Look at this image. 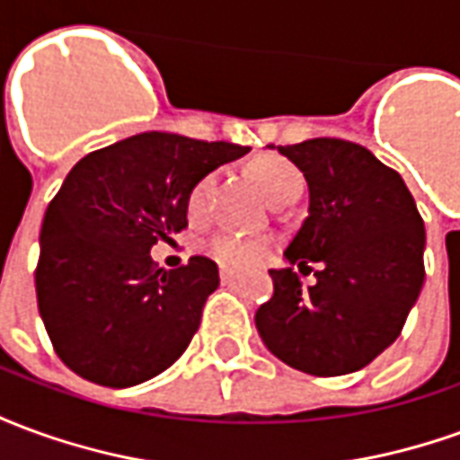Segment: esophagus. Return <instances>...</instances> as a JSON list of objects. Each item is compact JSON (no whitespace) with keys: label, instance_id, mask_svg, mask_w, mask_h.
<instances>
[{"label":"esophagus","instance_id":"1","mask_svg":"<svg viewBox=\"0 0 460 460\" xmlns=\"http://www.w3.org/2000/svg\"><path fill=\"white\" fill-rule=\"evenodd\" d=\"M236 279H239V276H236L234 270L221 269V283H224V286H231V283H234V280H236Z\"/></svg>","mask_w":460,"mask_h":460}]
</instances>
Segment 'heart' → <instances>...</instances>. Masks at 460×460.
I'll use <instances>...</instances> for the list:
<instances>
[{"mask_svg": "<svg viewBox=\"0 0 460 460\" xmlns=\"http://www.w3.org/2000/svg\"><path fill=\"white\" fill-rule=\"evenodd\" d=\"M249 177L259 191L270 201L279 204L283 199H296L300 187H303V177H300L298 167L293 162L283 160V157H259L249 164ZM211 187H214V174L201 177L194 187H191L190 197H187V209L191 217H199L207 199H209ZM270 243L266 239H256V236H241V234H217L209 241V253L214 259L229 266V269H249L256 266L269 256Z\"/></svg>", "mask_w": 460, "mask_h": 460, "instance_id": "b5f03b06", "label": "heart"}]
</instances>
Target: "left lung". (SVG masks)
<instances>
[{"label":"left lung","mask_w":460,"mask_h":460,"mask_svg":"<svg viewBox=\"0 0 460 460\" xmlns=\"http://www.w3.org/2000/svg\"><path fill=\"white\" fill-rule=\"evenodd\" d=\"M279 152L303 172L310 194L286 259L318 263V283L303 288L293 269L270 270L276 290L256 310V328L293 369L349 375L399 338L421 293L424 219L404 180L362 145L315 137Z\"/></svg>","instance_id":"obj_1"}]
</instances>
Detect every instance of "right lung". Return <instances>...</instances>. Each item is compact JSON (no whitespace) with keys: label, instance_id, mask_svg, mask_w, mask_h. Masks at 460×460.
Listing matches in <instances>:
<instances>
[{"label":"right lung","instance_id":"1","mask_svg":"<svg viewBox=\"0 0 460 460\" xmlns=\"http://www.w3.org/2000/svg\"><path fill=\"white\" fill-rule=\"evenodd\" d=\"M249 147L142 132L85 155L41 224L36 300L56 355L95 385H140L172 367L219 286L191 256L157 269L150 249L187 229L191 187Z\"/></svg>","mask_w":460,"mask_h":460}]
</instances>
